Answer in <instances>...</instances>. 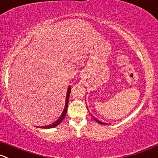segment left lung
Returning <instances> with one entry per match:
<instances>
[{
	"instance_id": "8db88e82",
	"label": "left lung",
	"mask_w": 158,
	"mask_h": 158,
	"mask_svg": "<svg viewBox=\"0 0 158 158\" xmlns=\"http://www.w3.org/2000/svg\"><path fill=\"white\" fill-rule=\"evenodd\" d=\"M91 116H92V117L94 118V119L96 121V122H98V123H99V124H101V125H106V123H104V122H101V121H99L97 118H96L95 117H94V116H93L92 114H91Z\"/></svg>"
}]
</instances>
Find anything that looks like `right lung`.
<instances>
[{
	"label": "right lung",
	"mask_w": 158,
	"mask_h": 158,
	"mask_svg": "<svg viewBox=\"0 0 158 158\" xmlns=\"http://www.w3.org/2000/svg\"><path fill=\"white\" fill-rule=\"evenodd\" d=\"M70 93H71V86H69V88H68L67 90V94H66V98H65V104H64V110H63L62 113H61V116L58 118L57 121L54 122V123L51 124V125H48V126H41L40 128H44V129H52V128L56 127L59 125V124L61 123L62 122V120L64 119V118L65 117V114L67 113V109H68V104H69V96H70Z\"/></svg>",
	"instance_id": "1"
}]
</instances>
